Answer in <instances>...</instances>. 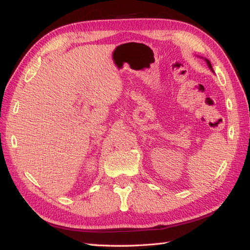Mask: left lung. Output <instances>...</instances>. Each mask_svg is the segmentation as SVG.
<instances>
[{
    "label": "left lung",
    "mask_w": 250,
    "mask_h": 250,
    "mask_svg": "<svg viewBox=\"0 0 250 250\" xmlns=\"http://www.w3.org/2000/svg\"><path fill=\"white\" fill-rule=\"evenodd\" d=\"M205 61H206V63H207V65H208V67L210 68V70L214 72V70H213V67H211V64H210V62H209V60H207V59H205Z\"/></svg>",
    "instance_id": "left-lung-1"
}]
</instances>
